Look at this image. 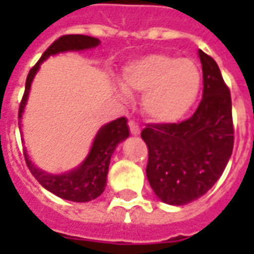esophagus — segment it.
I'll return each mask as SVG.
<instances>
[{
  "label": "esophagus",
  "mask_w": 254,
  "mask_h": 254,
  "mask_svg": "<svg viewBox=\"0 0 254 254\" xmlns=\"http://www.w3.org/2000/svg\"><path fill=\"white\" fill-rule=\"evenodd\" d=\"M127 125H129V130H130V133H132V134H134V136H136V134H138V133H140V127H138V125L134 121H129L127 122Z\"/></svg>",
  "instance_id": "34e87169"
}]
</instances>
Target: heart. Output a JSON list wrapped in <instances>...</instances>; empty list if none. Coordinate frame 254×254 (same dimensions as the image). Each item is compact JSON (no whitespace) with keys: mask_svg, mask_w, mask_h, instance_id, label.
<instances>
[{"mask_svg":"<svg viewBox=\"0 0 254 254\" xmlns=\"http://www.w3.org/2000/svg\"><path fill=\"white\" fill-rule=\"evenodd\" d=\"M201 74L190 60L149 54L129 64L121 78L127 95L143 94L141 109L151 121L170 124L181 120L196 102Z\"/></svg>","mask_w":254,"mask_h":254,"instance_id":"b5f03b06","label":"heart"}]
</instances>
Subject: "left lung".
Wrapping results in <instances>:
<instances>
[{"mask_svg": "<svg viewBox=\"0 0 254 254\" xmlns=\"http://www.w3.org/2000/svg\"><path fill=\"white\" fill-rule=\"evenodd\" d=\"M202 65L200 105L180 124H148L141 130L148 147L147 178L166 204L184 205L218 181L234 145L231 96L218 64L198 50Z\"/></svg>", "mask_w": 254, "mask_h": 254, "instance_id": "left-lung-1", "label": "left lung"}]
</instances>
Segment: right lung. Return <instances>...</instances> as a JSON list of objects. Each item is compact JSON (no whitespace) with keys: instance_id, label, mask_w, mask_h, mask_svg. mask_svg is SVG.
I'll return each mask as SVG.
<instances>
[{"instance_id":"obj_1","label":"right lung","mask_w":254,"mask_h":254,"mask_svg":"<svg viewBox=\"0 0 254 254\" xmlns=\"http://www.w3.org/2000/svg\"><path fill=\"white\" fill-rule=\"evenodd\" d=\"M98 45H99V39L87 35H63L57 41L53 42L52 46L43 53L41 60L31 67L27 76L24 95L20 102L19 120L21 118V113L24 111L32 78L38 72L41 64L46 58L57 53L69 52V50H85V49H92ZM127 137H129L127 118L121 117L100 127L87 159L84 160L83 165L74 170L61 176L47 174L45 171L36 169L32 165V162L28 159V155L24 152L25 163L28 166L31 174L36 178V181L43 188H46L47 190L54 193L56 196L76 202L91 201L99 197L105 190L111 155L117 145Z\"/></svg>"}]
</instances>
